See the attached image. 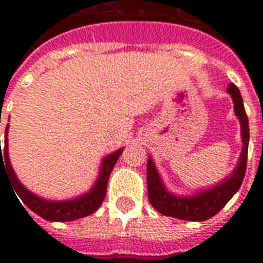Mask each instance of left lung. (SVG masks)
Listing matches in <instances>:
<instances>
[{"instance_id":"8db88e82","label":"left lung","mask_w":263,"mask_h":263,"mask_svg":"<svg viewBox=\"0 0 263 263\" xmlns=\"http://www.w3.org/2000/svg\"><path fill=\"white\" fill-rule=\"evenodd\" d=\"M228 94L234 101L235 115L241 122V137H242V152L239 156L237 167L231 176L222 180L214 187L197 192L194 196H175L166 190L165 184L156 171L154 160L149 158L146 167V182H148L149 203L159 211L160 214L175 217L186 221H205L214 217L226 205L234 194L237 193L242 184L245 171H247V158H248L249 125L248 117L243 108L241 92L235 84L230 83L227 88Z\"/></svg>"}]
</instances>
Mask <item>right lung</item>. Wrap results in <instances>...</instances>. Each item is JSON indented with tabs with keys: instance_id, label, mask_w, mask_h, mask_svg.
Masks as SVG:
<instances>
[{
	"instance_id": "obj_1",
	"label": "right lung",
	"mask_w": 263,
	"mask_h": 263,
	"mask_svg": "<svg viewBox=\"0 0 263 263\" xmlns=\"http://www.w3.org/2000/svg\"><path fill=\"white\" fill-rule=\"evenodd\" d=\"M7 134H8V125L5 129V142H4L3 149H1L0 143V172L1 169L5 171V173L9 177V182L14 187L15 193L18 194V197L22 200V203L25 204L28 209L32 210L33 213H36L37 215H41L45 220L60 221L62 222V221H71L87 217L101 205L104 197H105V193H107V183H108L111 171L114 169L115 163H117V160H118L124 149H118L117 152L107 155L104 158L98 179L88 193L83 194L80 197L73 198V200H67V201H50V200H45L36 194L31 193L18 180V177H16L14 169L11 166V162H9Z\"/></svg>"
}]
</instances>
